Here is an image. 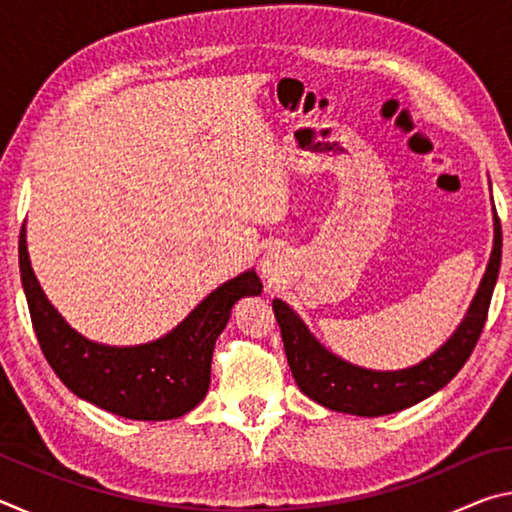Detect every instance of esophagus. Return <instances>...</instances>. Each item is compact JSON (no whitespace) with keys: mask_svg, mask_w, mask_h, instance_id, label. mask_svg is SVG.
<instances>
[{"mask_svg":"<svg viewBox=\"0 0 512 512\" xmlns=\"http://www.w3.org/2000/svg\"><path fill=\"white\" fill-rule=\"evenodd\" d=\"M259 271H262V277L268 284H275L280 277L287 271V255L280 248H268L262 262H259Z\"/></svg>","mask_w":512,"mask_h":512,"instance_id":"esophagus-1","label":"esophagus"}]
</instances>
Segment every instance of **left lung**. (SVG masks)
<instances>
[{
  "mask_svg": "<svg viewBox=\"0 0 512 512\" xmlns=\"http://www.w3.org/2000/svg\"><path fill=\"white\" fill-rule=\"evenodd\" d=\"M492 219H495L492 253L479 289L467 307V314L436 352L411 368L370 370L336 357L309 332L305 320L287 302L275 298L273 311L282 332L284 352H287L289 368L300 391L314 402L323 404L325 409L377 418V415L409 409L447 386L470 359L483 332L485 318H488L490 298L501 264V223L497 210Z\"/></svg>",
  "mask_w": 512,
  "mask_h": 512,
  "instance_id": "8db88e82",
  "label": "left lung"
}]
</instances>
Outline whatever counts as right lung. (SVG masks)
I'll return each instance as SVG.
<instances>
[{
	"instance_id": "obj_1",
	"label": "right lung",
	"mask_w": 512,
	"mask_h": 512,
	"mask_svg": "<svg viewBox=\"0 0 512 512\" xmlns=\"http://www.w3.org/2000/svg\"><path fill=\"white\" fill-rule=\"evenodd\" d=\"M20 275L40 348L60 381L81 400L128 420H173L203 402L212 352L235 302L259 296L262 282L248 268L216 287L160 339L106 345L85 339L51 305L31 268L27 230L20 232Z\"/></svg>"
}]
</instances>
